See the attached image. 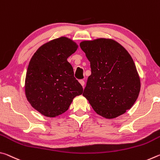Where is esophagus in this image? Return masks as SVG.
<instances>
[{
  "mask_svg": "<svg viewBox=\"0 0 160 160\" xmlns=\"http://www.w3.org/2000/svg\"><path fill=\"white\" fill-rule=\"evenodd\" d=\"M79 82H80V83L81 84V85H82V86L83 87V88H84V86H85V81H84L83 80H80L79 81Z\"/></svg>",
  "mask_w": 160,
  "mask_h": 160,
  "instance_id": "34e87169",
  "label": "esophagus"
}]
</instances>
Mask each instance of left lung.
Segmentation results:
<instances>
[{
    "label": "left lung",
    "mask_w": 160,
    "mask_h": 160,
    "mask_svg": "<svg viewBox=\"0 0 160 160\" xmlns=\"http://www.w3.org/2000/svg\"><path fill=\"white\" fill-rule=\"evenodd\" d=\"M90 62L82 95L97 113L118 117L132 107L138 97L140 81L131 55L114 40L97 39L80 44Z\"/></svg>",
    "instance_id": "8db88e82"
}]
</instances>
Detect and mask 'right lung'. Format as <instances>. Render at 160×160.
Wrapping results in <instances>:
<instances>
[{"instance_id":"1","label":"right lung","mask_w":160,"mask_h":160,"mask_svg":"<svg viewBox=\"0 0 160 160\" xmlns=\"http://www.w3.org/2000/svg\"><path fill=\"white\" fill-rule=\"evenodd\" d=\"M77 49L74 42L62 37L42 45L29 61L25 94L32 107L44 116L62 114L74 97L82 94V87L67 61Z\"/></svg>"}]
</instances>
